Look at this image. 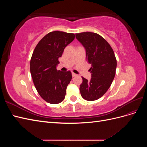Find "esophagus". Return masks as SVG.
<instances>
[{"instance_id":"34e87169","label":"esophagus","mask_w":147,"mask_h":147,"mask_svg":"<svg viewBox=\"0 0 147 147\" xmlns=\"http://www.w3.org/2000/svg\"><path fill=\"white\" fill-rule=\"evenodd\" d=\"M72 77H76V76H77V75L76 74H75V73H73V72L72 73Z\"/></svg>"}]
</instances>
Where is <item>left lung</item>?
<instances>
[{"instance_id":"8db88e82","label":"left lung","mask_w":147,"mask_h":147,"mask_svg":"<svg viewBox=\"0 0 147 147\" xmlns=\"http://www.w3.org/2000/svg\"><path fill=\"white\" fill-rule=\"evenodd\" d=\"M76 38L86 51V59L91 64L90 80L82 77L80 91L84 99L92 101L99 99L109 90L117 69V60L113 49L100 35L86 32L76 34Z\"/></svg>"}]
</instances>
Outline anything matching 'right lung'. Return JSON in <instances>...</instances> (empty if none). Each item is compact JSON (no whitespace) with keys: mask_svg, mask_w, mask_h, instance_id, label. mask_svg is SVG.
<instances>
[{"mask_svg":"<svg viewBox=\"0 0 147 147\" xmlns=\"http://www.w3.org/2000/svg\"><path fill=\"white\" fill-rule=\"evenodd\" d=\"M74 38V34L51 32L38 43L33 52L30 63L31 76L40 96L50 104H59L65 98L72 73L56 68L59 57Z\"/></svg>","mask_w":147,"mask_h":147,"instance_id":"right-lung-1","label":"right lung"}]
</instances>
